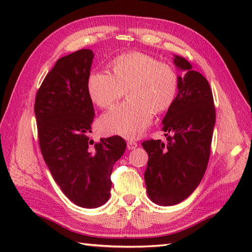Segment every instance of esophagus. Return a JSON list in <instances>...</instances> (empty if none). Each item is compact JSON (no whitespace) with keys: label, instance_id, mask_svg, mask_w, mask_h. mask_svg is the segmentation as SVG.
Instances as JSON below:
<instances>
[{"label":"esophagus","instance_id":"34e87169","mask_svg":"<svg viewBox=\"0 0 252 252\" xmlns=\"http://www.w3.org/2000/svg\"><path fill=\"white\" fill-rule=\"evenodd\" d=\"M126 147L129 151H133V149H135L137 147V143L133 142V141H129L126 143Z\"/></svg>","mask_w":252,"mask_h":252}]
</instances>
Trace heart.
Segmentation results:
<instances>
[{
    "label": "heart",
    "instance_id": "heart-1",
    "mask_svg": "<svg viewBox=\"0 0 252 252\" xmlns=\"http://www.w3.org/2000/svg\"><path fill=\"white\" fill-rule=\"evenodd\" d=\"M111 74L95 71L87 88L91 99L100 108L119 100L126 90L127 101L100 117L99 131L125 138L140 137L151 126L155 114L167 111L176 97L179 78L174 69L156 57L129 52L110 62Z\"/></svg>",
    "mask_w": 252,
    "mask_h": 252
}]
</instances>
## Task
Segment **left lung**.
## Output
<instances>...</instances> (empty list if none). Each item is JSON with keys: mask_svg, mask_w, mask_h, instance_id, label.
I'll return each instance as SVG.
<instances>
[{"mask_svg": "<svg viewBox=\"0 0 252 252\" xmlns=\"http://www.w3.org/2000/svg\"><path fill=\"white\" fill-rule=\"evenodd\" d=\"M179 78L178 95L165 114L167 142L145 141L148 154L144 173L147 194L157 205L172 206L186 199L199 185L210 156L216 109L207 79L184 57L173 56Z\"/></svg>", "mask_w": 252, "mask_h": 252, "instance_id": "obj_1", "label": "left lung"}]
</instances>
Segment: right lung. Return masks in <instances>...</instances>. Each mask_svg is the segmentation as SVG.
Returning a JSON list of instances; mask_svg holds the SVG:
<instances>
[{
	"mask_svg": "<svg viewBox=\"0 0 252 252\" xmlns=\"http://www.w3.org/2000/svg\"><path fill=\"white\" fill-rule=\"evenodd\" d=\"M92 50L60 58L42 82L34 103L41 153L57 185L73 203L97 208L108 200L114 164L126 151L120 136H88L95 116L87 83Z\"/></svg>",
	"mask_w": 252,
	"mask_h": 252,
	"instance_id": "obj_1",
	"label": "right lung"
}]
</instances>
